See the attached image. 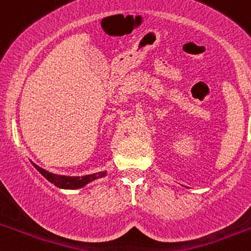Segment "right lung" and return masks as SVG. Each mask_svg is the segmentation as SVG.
Returning <instances> with one entry per match:
<instances>
[{
	"instance_id": "right-lung-1",
	"label": "right lung",
	"mask_w": 251,
	"mask_h": 251,
	"mask_svg": "<svg viewBox=\"0 0 251 251\" xmlns=\"http://www.w3.org/2000/svg\"><path fill=\"white\" fill-rule=\"evenodd\" d=\"M34 167L39 171L40 174L43 175L49 182L54 183L56 187L64 188V190H76V188H81L86 186L88 183L93 182L95 179L101 178V177L106 176V171H101V172H97L93 175H85V176H64V175H56L52 172L44 170L40 166L35 165L34 162H31Z\"/></svg>"
}]
</instances>
